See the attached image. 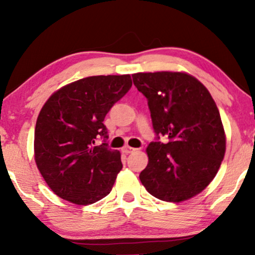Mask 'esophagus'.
I'll return each instance as SVG.
<instances>
[{
	"mask_svg": "<svg viewBox=\"0 0 255 255\" xmlns=\"http://www.w3.org/2000/svg\"><path fill=\"white\" fill-rule=\"evenodd\" d=\"M122 151L125 152V153H131V152H134V151H136V148H134V147H130V146H125L124 148H122Z\"/></svg>",
	"mask_w": 255,
	"mask_h": 255,
	"instance_id": "34e87169",
	"label": "esophagus"
}]
</instances>
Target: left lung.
<instances>
[{"label":"left lung","instance_id":"8db88e82","mask_svg":"<svg viewBox=\"0 0 255 255\" xmlns=\"http://www.w3.org/2000/svg\"><path fill=\"white\" fill-rule=\"evenodd\" d=\"M147 99L156 140L147 146L148 164L139 177L159 200H187L204 191L225 153V134L217 105L206 87L180 72L131 75ZM165 136L168 141H159Z\"/></svg>","mask_w":255,"mask_h":255}]
</instances>
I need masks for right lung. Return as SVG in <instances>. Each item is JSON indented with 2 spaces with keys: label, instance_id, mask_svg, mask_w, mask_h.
Returning <instances> with one entry per match:
<instances>
[{
  "label": "right lung",
  "instance_id": "obj_1",
  "mask_svg": "<svg viewBox=\"0 0 255 255\" xmlns=\"http://www.w3.org/2000/svg\"><path fill=\"white\" fill-rule=\"evenodd\" d=\"M130 87L129 74L89 77L63 86L44 104L34 128V159L60 198L90 205L110 193L122 162L108 146L103 121ZM98 137L104 144L96 146Z\"/></svg>",
  "mask_w": 255,
  "mask_h": 255
}]
</instances>
